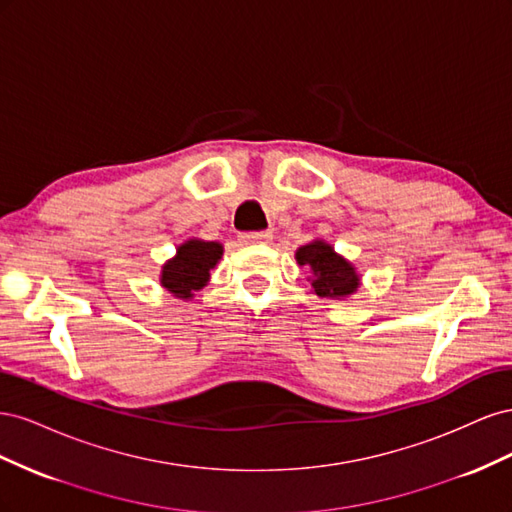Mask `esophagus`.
<instances>
[{"instance_id":"1","label":"esophagus","mask_w":512,"mask_h":512,"mask_svg":"<svg viewBox=\"0 0 512 512\" xmlns=\"http://www.w3.org/2000/svg\"><path fill=\"white\" fill-rule=\"evenodd\" d=\"M271 230H252V232H241L239 241L241 243H267L271 241Z\"/></svg>"}]
</instances>
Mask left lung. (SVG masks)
I'll return each instance as SVG.
<instances>
[{
    "label": "left lung",
    "instance_id": "obj_1",
    "mask_svg": "<svg viewBox=\"0 0 512 512\" xmlns=\"http://www.w3.org/2000/svg\"><path fill=\"white\" fill-rule=\"evenodd\" d=\"M299 265H307L314 273V292L318 297L342 299L359 288V277H356L350 262L333 252V247L314 241L303 245L297 250Z\"/></svg>",
    "mask_w": 512,
    "mask_h": 512
}]
</instances>
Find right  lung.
<instances>
[{
    "label": "right lung",
    "instance_id": "1",
    "mask_svg": "<svg viewBox=\"0 0 512 512\" xmlns=\"http://www.w3.org/2000/svg\"><path fill=\"white\" fill-rule=\"evenodd\" d=\"M222 252V245L213 241L192 239L179 245L177 256L164 265L162 286L179 299H192V292L207 284L209 271L218 265Z\"/></svg>",
    "mask_w": 512,
    "mask_h": 512
}]
</instances>
